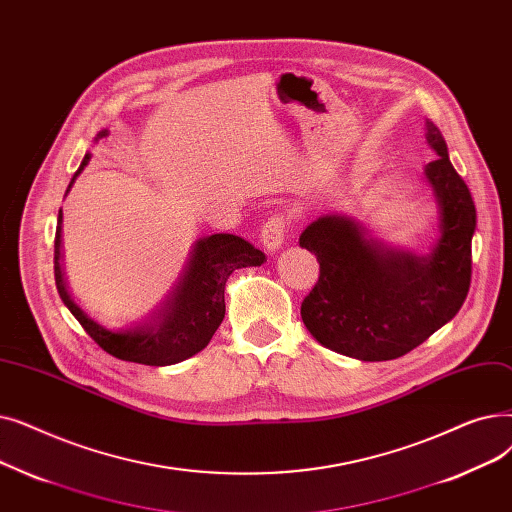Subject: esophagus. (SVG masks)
<instances>
[{"label":"esophagus","instance_id":"esophagus-1","mask_svg":"<svg viewBox=\"0 0 512 512\" xmlns=\"http://www.w3.org/2000/svg\"><path fill=\"white\" fill-rule=\"evenodd\" d=\"M287 229H289L287 218L283 214H273L269 221L262 225V231H260V241H262L264 250L277 252L283 246Z\"/></svg>","mask_w":512,"mask_h":512}]
</instances>
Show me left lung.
Wrapping results in <instances>:
<instances>
[{
  "label": "left lung",
  "mask_w": 512,
  "mask_h": 512,
  "mask_svg": "<svg viewBox=\"0 0 512 512\" xmlns=\"http://www.w3.org/2000/svg\"><path fill=\"white\" fill-rule=\"evenodd\" d=\"M425 129L437 154L425 179L440 206L431 254L385 248L339 214L316 218L300 235V246L321 264L319 281L302 302V321L333 352L367 362L400 358L452 321L469 294L475 204L442 131L431 120Z\"/></svg>",
  "instance_id": "left-lung-1"
}]
</instances>
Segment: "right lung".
Masks as SVG:
<instances>
[{
  "label": "right lung",
  "instance_id": "obj_1",
  "mask_svg": "<svg viewBox=\"0 0 512 512\" xmlns=\"http://www.w3.org/2000/svg\"><path fill=\"white\" fill-rule=\"evenodd\" d=\"M106 135L108 131L97 133V139ZM89 158L91 156L85 154L68 189L87 166ZM60 237L62 210L58 214L54 239V275L58 294L66 308L102 350L120 360L150 364V367L177 364L204 350L218 325L225 319V283L229 275L237 269H243V266H260L262 262H266L264 252H260L252 243L237 235L216 233L210 237H202L191 250L181 281L170 291L160 308H156L148 319L135 327L110 331L104 325L89 319L75 304V300L70 298L60 266Z\"/></svg>",
  "mask_w": 512,
  "mask_h": 512
}]
</instances>
